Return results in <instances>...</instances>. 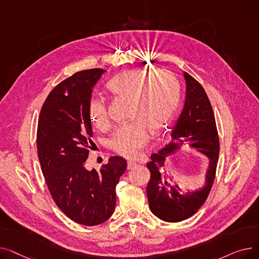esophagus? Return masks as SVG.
Listing matches in <instances>:
<instances>
[{
	"mask_svg": "<svg viewBox=\"0 0 259 259\" xmlns=\"http://www.w3.org/2000/svg\"><path fill=\"white\" fill-rule=\"evenodd\" d=\"M134 166H137V164H135L133 160H128L127 161V168L128 169H132Z\"/></svg>",
	"mask_w": 259,
	"mask_h": 259,
	"instance_id": "obj_1",
	"label": "esophagus"
}]
</instances>
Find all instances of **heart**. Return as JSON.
<instances>
[{"instance_id": "obj_1", "label": "heart", "mask_w": 259, "mask_h": 259, "mask_svg": "<svg viewBox=\"0 0 259 259\" xmlns=\"http://www.w3.org/2000/svg\"><path fill=\"white\" fill-rule=\"evenodd\" d=\"M108 90L113 97L130 102L131 124L118 127L108 142L115 153L133 158L146 146L149 135L160 133L169 124L178 108L181 89L178 78L166 69L153 72L145 69L125 70L109 80ZM89 117L94 127L109 124L104 99H93L89 104Z\"/></svg>"}]
</instances>
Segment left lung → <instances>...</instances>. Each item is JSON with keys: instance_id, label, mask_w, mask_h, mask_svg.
I'll return each mask as SVG.
<instances>
[{"instance_id": "8db88e82", "label": "left lung", "mask_w": 259, "mask_h": 259, "mask_svg": "<svg viewBox=\"0 0 259 259\" xmlns=\"http://www.w3.org/2000/svg\"><path fill=\"white\" fill-rule=\"evenodd\" d=\"M187 83L186 101L181 116L172 131L173 142L151 155L147 164L150 171V181L147 186V197L151 212L159 220L167 223L183 222L203 205L214 183L216 164L220 155V139L214 112L208 95L198 81L184 72ZM191 142L193 146L210 158L206 176V185L200 190L182 196L178 186L173 187L167 177L162 172L168 154L180 144Z\"/></svg>"}]
</instances>
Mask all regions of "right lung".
Segmentation results:
<instances>
[{
  "mask_svg": "<svg viewBox=\"0 0 259 259\" xmlns=\"http://www.w3.org/2000/svg\"><path fill=\"white\" fill-rule=\"evenodd\" d=\"M101 68L67 77L48 94L40 109L36 148L50 195L66 216L76 224L97 226L114 212L115 187L127 167L111 156L100 171L85 168L93 131L89 117L92 87Z\"/></svg>",
  "mask_w": 259,
  "mask_h": 259,
  "instance_id": "add662e5",
  "label": "right lung"
}]
</instances>
